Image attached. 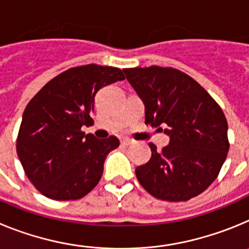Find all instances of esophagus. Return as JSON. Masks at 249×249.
<instances>
[{
	"label": "esophagus",
	"instance_id": "1",
	"mask_svg": "<svg viewBox=\"0 0 249 249\" xmlns=\"http://www.w3.org/2000/svg\"><path fill=\"white\" fill-rule=\"evenodd\" d=\"M121 143H122L123 146H129V144L133 143V141L129 140V138H122V140H121Z\"/></svg>",
	"mask_w": 249,
	"mask_h": 249
}]
</instances>
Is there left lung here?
<instances>
[{"instance_id": "8db88e82", "label": "left lung", "mask_w": 249, "mask_h": 249, "mask_svg": "<svg viewBox=\"0 0 249 249\" xmlns=\"http://www.w3.org/2000/svg\"><path fill=\"white\" fill-rule=\"evenodd\" d=\"M123 72L143 101L146 123L160 126L169 137L162 152L148 143L151 158L136 168L141 186L163 201L198 196L217 178L230 149L221 107L192 77L175 68L151 66Z\"/></svg>"}]
</instances>
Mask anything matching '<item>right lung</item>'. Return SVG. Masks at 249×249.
Segmentation results:
<instances>
[{
    "label": "right lung",
    "instance_id": "obj_1",
    "mask_svg": "<svg viewBox=\"0 0 249 249\" xmlns=\"http://www.w3.org/2000/svg\"><path fill=\"white\" fill-rule=\"evenodd\" d=\"M120 68L86 65L51 80L28 102L17 137V155L28 179L56 201L85 197L100 182L116 136L98 140L85 135L94 96L105 86L123 81Z\"/></svg>",
    "mask_w": 249,
    "mask_h": 249
}]
</instances>
